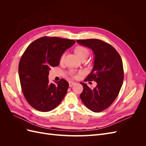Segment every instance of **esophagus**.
<instances>
[{"label":"esophagus","mask_w":146,"mask_h":146,"mask_svg":"<svg viewBox=\"0 0 146 146\" xmlns=\"http://www.w3.org/2000/svg\"><path fill=\"white\" fill-rule=\"evenodd\" d=\"M75 84H76V83L74 82H69V85L70 87L72 86L73 85H75Z\"/></svg>","instance_id":"34e87169"}]
</instances>
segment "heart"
<instances>
[{"label":"heart","mask_w":146,"mask_h":146,"mask_svg":"<svg viewBox=\"0 0 146 146\" xmlns=\"http://www.w3.org/2000/svg\"><path fill=\"white\" fill-rule=\"evenodd\" d=\"M76 52L77 55H78V56L80 58V59L84 58V57H88V55H89V51L87 49V48L83 46H78L76 48ZM64 55L63 54L61 56V59L63 58ZM70 74L72 75V76H74L75 75V72L72 70L70 71Z\"/></svg>","instance_id":"1"}]
</instances>
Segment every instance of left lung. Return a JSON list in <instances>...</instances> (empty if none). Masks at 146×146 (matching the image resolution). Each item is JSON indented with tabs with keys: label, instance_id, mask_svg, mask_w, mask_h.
Here are the masks:
<instances>
[{
	"label": "left lung",
	"instance_id": "8db88e82",
	"mask_svg": "<svg viewBox=\"0 0 146 146\" xmlns=\"http://www.w3.org/2000/svg\"><path fill=\"white\" fill-rule=\"evenodd\" d=\"M77 42L93 52V68L85 81L97 83L91 89L86 83L81 82L83 90L80 99L92 111L101 112L113 104L121 90L123 80L121 57L112 46L100 39H78Z\"/></svg>",
	"mask_w": 146,
	"mask_h": 146
}]
</instances>
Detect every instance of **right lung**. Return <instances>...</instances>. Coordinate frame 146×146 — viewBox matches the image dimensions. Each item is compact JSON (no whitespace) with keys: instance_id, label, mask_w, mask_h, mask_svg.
Segmentation results:
<instances>
[{"instance_id":"right-lung-1","label":"right lung","mask_w":146,"mask_h":146,"mask_svg":"<svg viewBox=\"0 0 146 146\" xmlns=\"http://www.w3.org/2000/svg\"><path fill=\"white\" fill-rule=\"evenodd\" d=\"M76 41L58 37H42L26 48L19 64L22 91L28 103L38 111L47 112L58 106L67 92L68 82L61 78L50 83V68L59 64L61 55Z\"/></svg>"}]
</instances>
